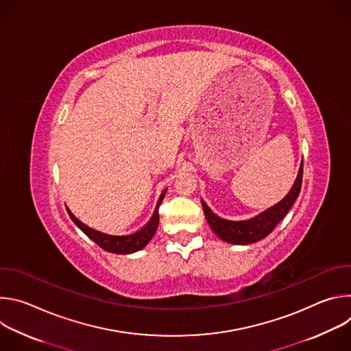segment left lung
Listing matches in <instances>:
<instances>
[{"label":"left lung","instance_id":"obj_1","mask_svg":"<svg viewBox=\"0 0 351 351\" xmlns=\"http://www.w3.org/2000/svg\"><path fill=\"white\" fill-rule=\"evenodd\" d=\"M303 183V162L300 165L297 178L290 191L283 197V199L264 213L258 214L254 218L244 221H229L214 214L210 207L202 199V206L211 229L218 234L222 240L232 244H252L264 237H267L275 226L286 217L291 206L294 204L295 198L302 190Z\"/></svg>","mask_w":351,"mask_h":351}]
</instances>
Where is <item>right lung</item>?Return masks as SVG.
<instances>
[{
    "label": "right lung",
    "instance_id": "add662e5",
    "mask_svg": "<svg viewBox=\"0 0 351 351\" xmlns=\"http://www.w3.org/2000/svg\"><path fill=\"white\" fill-rule=\"evenodd\" d=\"M167 191H164L158 199L157 208L149 219L147 222L145 226H143L140 230L130 233V234H110V233H104L95 230L87 225H84L82 221H79L69 210L68 214L71 217V219L76 223V226H79L82 229V232H84V234H87L97 245H99L101 248H104L106 252L110 253H115V254H130L134 252H138V250L144 248L148 241L153 239V236L156 234V230L158 228L160 223V214H158V207L161 204V202L164 199Z\"/></svg>",
    "mask_w": 351,
    "mask_h": 351
}]
</instances>
